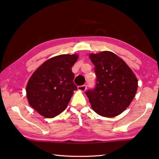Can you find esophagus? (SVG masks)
<instances>
[{"label":"esophagus","mask_w":159,"mask_h":159,"mask_svg":"<svg viewBox=\"0 0 159 159\" xmlns=\"http://www.w3.org/2000/svg\"><path fill=\"white\" fill-rule=\"evenodd\" d=\"M86 88H87V85L84 84V85H81V86H79V87H78V89L81 91H85L86 90Z\"/></svg>","instance_id":"esophagus-1"}]
</instances>
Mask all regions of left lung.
Returning a JSON list of instances; mask_svg holds the SVG:
<instances>
[{"label":"left lung","mask_w":159,"mask_h":159,"mask_svg":"<svg viewBox=\"0 0 159 159\" xmlns=\"http://www.w3.org/2000/svg\"><path fill=\"white\" fill-rule=\"evenodd\" d=\"M95 66V87L87 90L91 107L98 115L113 117L125 110L138 89V80L125 61L111 52L91 54Z\"/></svg>","instance_id":"1"}]
</instances>
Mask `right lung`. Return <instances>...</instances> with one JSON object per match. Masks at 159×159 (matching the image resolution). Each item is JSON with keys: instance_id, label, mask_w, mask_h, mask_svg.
<instances>
[{"instance_id": "obj_1", "label": "right lung", "mask_w": 159, "mask_h": 159, "mask_svg": "<svg viewBox=\"0 0 159 159\" xmlns=\"http://www.w3.org/2000/svg\"><path fill=\"white\" fill-rule=\"evenodd\" d=\"M77 55H60L40 66L29 80L26 96L30 106L46 118L60 115L66 109L73 91L72 67Z\"/></svg>"}]
</instances>
